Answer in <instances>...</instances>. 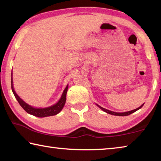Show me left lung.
Wrapping results in <instances>:
<instances>
[{
	"instance_id": "left-lung-1",
	"label": "left lung",
	"mask_w": 161,
	"mask_h": 161,
	"mask_svg": "<svg viewBox=\"0 0 161 161\" xmlns=\"http://www.w3.org/2000/svg\"><path fill=\"white\" fill-rule=\"evenodd\" d=\"M98 107H99L101 109L103 110V111H105V112H107L108 114H111V115H115V116H128V115H130V114H131L132 113L135 112V111H136L138 109H140V108L143 107V105H141L140 107H138L137 108H136V109L134 110H132V111H126V112H124V113H117V112H114V111H109L108 109H106V108H102V107H100V106H99L98 104H97Z\"/></svg>"
}]
</instances>
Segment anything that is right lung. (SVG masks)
Instances as JSON below:
<instances>
[{
    "mask_svg": "<svg viewBox=\"0 0 161 161\" xmlns=\"http://www.w3.org/2000/svg\"><path fill=\"white\" fill-rule=\"evenodd\" d=\"M11 89L12 91L14 94V96L16 98V99L18 100V103H20V105L22 107V108L25 110L27 113L30 114H32L35 116L37 117H46V116H54L58 114V113L60 112V111L62 109V108L64 107V103L66 102V96H67V92L68 89V85L67 86L66 88L63 92V94H62L60 99L59 100V102L55 103V104L53 106H51L50 107L47 108H36L31 107V106L28 105V103H26L25 102H23L20 97L18 96V94L15 93V92L13 89V78H11Z\"/></svg>",
    "mask_w": 161,
    "mask_h": 161,
    "instance_id": "1",
    "label": "right lung"
}]
</instances>
